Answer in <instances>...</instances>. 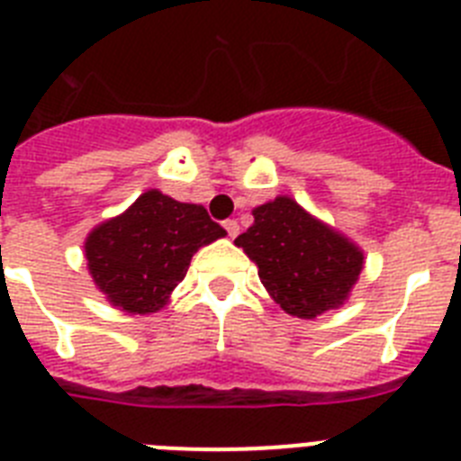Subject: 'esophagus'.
Instances as JSON below:
<instances>
[{"mask_svg": "<svg viewBox=\"0 0 461 461\" xmlns=\"http://www.w3.org/2000/svg\"><path fill=\"white\" fill-rule=\"evenodd\" d=\"M223 228H226L228 238H238L240 226H238V221H235V219H226V221H223Z\"/></svg>", "mask_w": 461, "mask_h": 461, "instance_id": "esophagus-1", "label": "esophagus"}]
</instances>
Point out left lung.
Wrapping results in <instances>:
<instances>
[{
	"instance_id": "obj_1",
	"label": "left lung",
	"mask_w": 461,
	"mask_h": 461,
	"mask_svg": "<svg viewBox=\"0 0 461 461\" xmlns=\"http://www.w3.org/2000/svg\"><path fill=\"white\" fill-rule=\"evenodd\" d=\"M251 214L254 223L235 238V245L257 263L261 285L279 308L314 320L348 301L364 268L359 247L286 195Z\"/></svg>"
}]
</instances>
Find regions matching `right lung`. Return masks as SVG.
I'll return each mask as SVG.
<instances>
[{
	"instance_id": "right-lung-1",
	"label": "right lung",
	"mask_w": 461,
	"mask_h": 461,
	"mask_svg": "<svg viewBox=\"0 0 461 461\" xmlns=\"http://www.w3.org/2000/svg\"><path fill=\"white\" fill-rule=\"evenodd\" d=\"M223 235L203 204L179 203L151 188L123 214L90 230L88 273L113 308L151 314L186 277L193 254Z\"/></svg>"
}]
</instances>
